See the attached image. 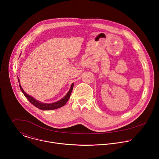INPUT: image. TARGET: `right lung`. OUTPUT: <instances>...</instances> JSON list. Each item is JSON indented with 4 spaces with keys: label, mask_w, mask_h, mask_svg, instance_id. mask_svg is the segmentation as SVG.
Instances as JSON below:
<instances>
[{
    "label": "right lung",
    "mask_w": 159,
    "mask_h": 159,
    "mask_svg": "<svg viewBox=\"0 0 159 159\" xmlns=\"http://www.w3.org/2000/svg\"><path fill=\"white\" fill-rule=\"evenodd\" d=\"M18 79V81H19V87H20V89L21 90V91L22 92V93L24 94V95L25 96V97L27 98V99L33 104L34 105L35 107L41 109V110H53V109H58V108H60L62 106H63L66 103V102L69 101L70 97V95H71V93H72V91L73 90V87H74V84H72L71 85V87L70 89V90L69 91V93H68L66 94V95L63 98H62L61 100L56 102H53V103H52V104H47V103H43V102H41L39 101H38L37 100L34 99L33 98H32L31 96H29L28 94H27L24 90L23 89H22L20 85V81H19V78L17 77Z\"/></svg>",
    "instance_id": "1"
}]
</instances>
